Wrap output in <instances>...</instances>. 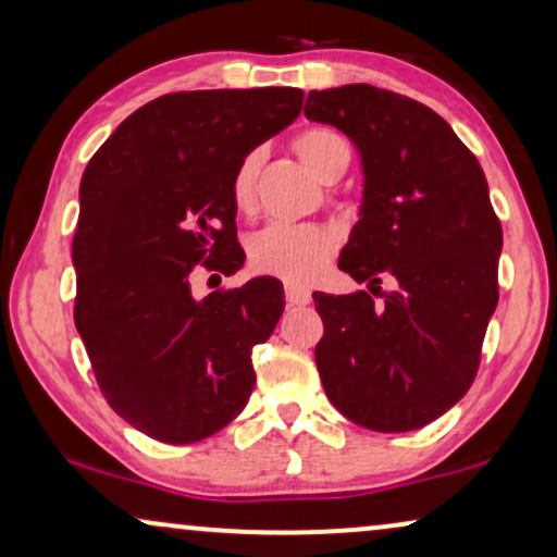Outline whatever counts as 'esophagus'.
<instances>
[{
    "instance_id": "34e87169",
    "label": "esophagus",
    "mask_w": 557,
    "mask_h": 557,
    "mask_svg": "<svg viewBox=\"0 0 557 557\" xmlns=\"http://www.w3.org/2000/svg\"><path fill=\"white\" fill-rule=\"evenodd\" d=\"M286 301L292 304V307H307L311 301V294L307 288L296 286V284H286Z\"/></svg>"
}]
</instances>
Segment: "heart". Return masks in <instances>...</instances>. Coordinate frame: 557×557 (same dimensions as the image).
<instances>
[{"label": "heart", "mask_w": 557, "mask_h": 557, "mask_svg": "<svg viewBox=\"0 0 557 557\" xmlns=\"http://www.w3.org/2000/svg\"><path fill=\"white\" fill-rule=\"evenodd\" d=\"M296 154L307 170L322 182H334L345 174L352 159L347 139L326 126H311L294 139ZM263 164V149H250L235 164L231 177V202L238 212L256 208V180ZM334 253V238L319 225L271 223L248 243L250 265L258 273H269L292 284H309Z\"/></svg>", "instance_id": "1"}]
</instances>
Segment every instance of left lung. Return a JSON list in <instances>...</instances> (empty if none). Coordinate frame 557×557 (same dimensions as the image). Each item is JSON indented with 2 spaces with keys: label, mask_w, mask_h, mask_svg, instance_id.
I'll return each instance as SVG.
<instances>
[{
  "label": "left lung",
  "mask_w": 557,
  "mask_h": 557,
  "mask_svg": "<svg viewBox=\"0 0 557 557\" xmlns=\"http://www.w3.org/2000/svg\"><path fill=\"white\" fill-rule=\"evenodd\" d=\"M304 113L345 132L364 174L339 269L368 292L314 294L324 393L370 431L423 429L474 383L497 309L502 225L486 177L436 111L393 90H311ZM383 277L394 292L377 305Z\"/></svg>",
  "instance_id": "8db88e82"
}]
</instances>
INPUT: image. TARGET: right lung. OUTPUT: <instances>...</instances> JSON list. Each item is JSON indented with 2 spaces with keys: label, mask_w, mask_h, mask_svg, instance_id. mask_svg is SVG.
<instances>
[{
  "label": "right lung",
  "mask_w": 557,
  "mask_h": 557,
  "mask_svg": "<svg viewBox=\"0 0 557 557\" xmlns=\"http://www.w3.org/2000/svg\"><path fill=\"white\" fill-rule=\"evenodd\" d=\"M304 90H180L136 109L90 157L73 235L75 330L109 406L162 444L225 429L256 385L250 352L284 314L261 276L195 299L193 276L246 261L231 177L299 116Z\"/></svg>",
  "instance_id": "add662e5"
}]
</instances>
